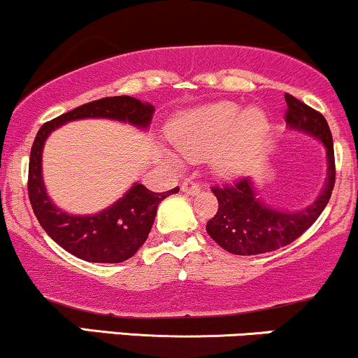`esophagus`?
I'll list each match as a JSON object with an SVG mask.
<instances>
[{
    "label": "esophagus",
    "mask_w": 358,
    "mask_h": 358,
    "mask_svg": "<svg viewBox=\"0 0 358 358\" xmlns=\"http://www.w3.org/2000/svg\"><path fill=\"white\" fill-rule=\"evenodd\" d=\"M182 192H185L188 195H197L200 192V185L197 182H194V180H185L182 183Z\"/></svg>",
    "instance_id": "esophagus-1"
}]
</instances>
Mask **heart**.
<instances>
[{
  "mask_svg": "<svg viewBox=\"0 0 358 358\" xmlns=\"http://www.w3.org/2000/svg\"><path fill=\"white\" fill-rule=\"evenodd\" d=\"M268 131V119L260 108L239 113L233 101L203 105L182 113L171 125V139L187 158H203L212 153V164L221 175H236Z\"/></svg>",
  "mask_w": 358,
  "mask_h": 358,
  "instance_id": "heart-1",
  "label": "heart"
}]
</instances>
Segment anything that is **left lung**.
Wrapping results in <instances>:
<instances>
[{
    "label": "left lung",
    "mask_w": 358,
    "mask_h": 358,
    "mask_svg": "<svg viewBox=\"0 0 358 358\" xmlns=\"http://www.w3.org/2000/svg\"><path fill=\"white\" fill-rule=\"evenodd\" d=\"M285 122L289 127L323 143L328 164L324 187L311 206L297 212L278 210L258 199L251 178H241L231 185L212 187L219 209L207 222L206 229L221 248L233 255L268 253L290 245L316 222L331 197L336 173L333 137L328 122L320 112L289 93H285Z\"/></svg>",
    "instance_id": "1"
}]
</instances>
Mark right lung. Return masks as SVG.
Here are the masks:
<instances>
[{
    "label": "right lung",
    "instance_id": "1",
    "mask_svg": "<svg viewBox=\"0 0 358 358\" xmlns=\"http://www.w3.org/2000/svg\"><path fill=\"white\" fill-rule=\"evenodd\" d=\"M155 107L137 98L122 95L90 101L56 117L38 129L30 151L29 199L37 221L59 246L74 257L93 263H120L134 257L144 245L155 222L161 200L176 194L173 190L156 194L134 183L124 197L92 215H71L54 206L42 180V151L54 129L80 119H112L127 122L137 129H148Z\"/></svg>",
    "mask_w": 358,
    "mask_h": 358
}]
</instances>
